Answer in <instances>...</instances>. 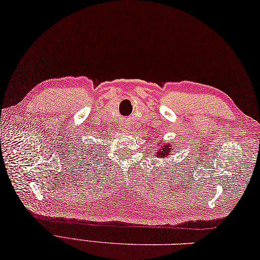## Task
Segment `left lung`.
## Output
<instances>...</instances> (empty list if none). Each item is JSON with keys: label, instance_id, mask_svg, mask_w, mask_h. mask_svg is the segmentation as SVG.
<instances>
[{"label": "left lung", "instance_id": "8db88e82", "mask_svg": "<svg viewBox=\"0 0 260 260\" xmlns=\"http://www.w3.org/2000/svg\"><path fill=\"white\" fill-rule=\"evenodd\" d=\"M157 148V147H156ZM172 154V148H170V145L160 146V148L156 153L157 157H170V155Z\"/></svg>", "mask_w": 260, "mask_h": 260}]
</instances>
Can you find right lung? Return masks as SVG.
Instances as JSON below:
<instances>
[{
	"instance_id": "add662e5",
	"label": "right lung",
	"mask_w": 260,
	"mask_h": 260,
	"mask_svg": "<svg viewBox=\"0 0 260 260\" xmlns=\"http://www.w3.org/2000/svg\"><path fill=\"white\" fill-rule=\"evenodd\" d=\"M94 149V146H89V145H82V146H78V148L77 147H73V149H72V155L73 154H76L75 155V157L73 158H76V161L78 164H82V165H88V161H87V157H88V155H89V153H91V150ZM94 154V153H92Z\"/></svg>"
}]
</instances>
